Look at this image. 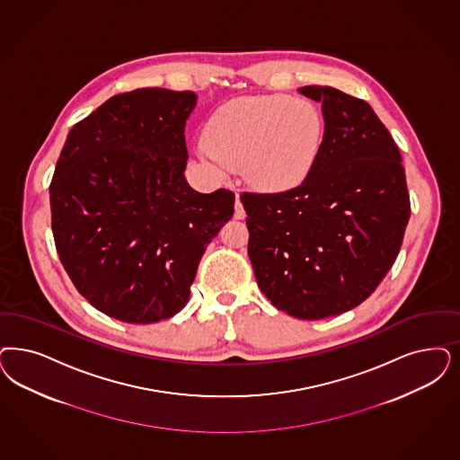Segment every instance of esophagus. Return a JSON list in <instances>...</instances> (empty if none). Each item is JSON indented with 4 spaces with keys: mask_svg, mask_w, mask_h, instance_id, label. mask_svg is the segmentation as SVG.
<instances>
[{
    "mask_svg": "<svg viewBox=\"0 0 460 460\" xmlns=\"http://www.w3.org/2000/svg\"><path fill=\"white\" fill-rule=\"evenodd\" d=\"M246 217V210L239 200V195H236V202H234V219H244Z\"/></svg>",
    "mask_w": 460,
    "mask_h": 460,
    "instance_id": "34e87169",
    "label": "esophagus"
}]
</instances>
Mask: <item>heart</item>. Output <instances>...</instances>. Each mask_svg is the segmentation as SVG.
I'll return each instance as SVG.
<instances>
[{"label":"heart","instance_id":"1","mask_svg":"<svg viewBox=\"0 0 460 460\" xmlns=\"http://www.w3.org/2000/svg\"><path fill=\"white\" fill-rule=\"evenodd\" d=\"M324 137V117L307 100L239 96L210 115L199 155L216 168L241 170L258 190L287 191L313 173Z\"/></svg>","mask_w":460,"mask_h":460}]
</instances>
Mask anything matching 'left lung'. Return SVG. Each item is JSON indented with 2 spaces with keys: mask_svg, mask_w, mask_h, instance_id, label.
Returning a JSON list of instances; mask_svg holds the SVG:
<instances>
[{
  "mask_svg": "<svg viewBox=\"0 0 460 460\" xmlns=\"http://www.w3.org/2000/svg\"><path fill=\"white\" fill-rule=\"evenodd\" d=\"M321 103L326 137L309 178L292 190L241 195L260 290L297 319L338 316L370 297L396 261L410 221L401 153L372 107L332 86H304Z\"/></svg>",
  "mask_w": 460,
  "mask_h": 460,
  "instance_id": "left-lung-1",
  "label": "left lung"
}]
</instances>
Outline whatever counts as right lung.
<instances>
[{"mask_svg":"<svg viewBox=\"0 0 460 460\" xmlns=\"http://www.w3.org/2000/svg\"><path fill=\"white\" fill-rule=\"evenodd\" d=\"M193 92L111 96L67 134L52 176V234L64 270L98 311L149 324L180 313L234 193L185 180Z\"/></svg>","mask_w":460,"mask_h":460,"instance_id":"right-lung-1","label":"right lung"}]
</instances>
